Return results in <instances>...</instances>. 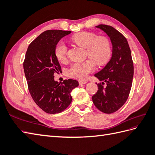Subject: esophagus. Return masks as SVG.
Returning a JSON list of instances; mask_svg holds the SVG:
<instances>
[{
  "mask_svg": "<svg viewBox=\"0 0 155 155\" xmlns=\"http://www.w3.org/2000/svg\"><path fill=\"white\" fill-rule=\"evenodd\" d=\"M87 83V81H78V83H79L80 85L84 84H86Z\"/></svg>",
  "mask_w": 155,
  "mask_h": 155,
  "instance_id": "34e87169",
  "label": "esophagus"
}]
</instances>
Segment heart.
Returning <instances> with one entry per match:
<instances>
[{"label": "heart", "mask_w": 155, "mask_h": 155, "mask_svg": "<svg viewBox=\"0 0 155 155\" xmlns=\"http://www.w3.org/2000/svg\"><path fill=\"white\" fill-rule=\"evenodd\" d=\"M72 41L86 48V55L98 65L104 64L110 57L111 46L107 37H98L96 33L91 32H81L72 36ZM54 52L58 61L63 62L67 60V47L64 41H60L58 42ZM91 60L88 59L72 64L68 69L67 74L78 79L86 78L94 68V63Z\"/></svg>", "instance_id": "b5f03b06"}]
</instances>
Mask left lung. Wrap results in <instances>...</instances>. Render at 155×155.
I'll return each instance as SVG.
<instances>
[{"mask_svg": "<svg viewBox=\"0 0 155 155\" xmlns=\"http://www.w3.org/2000/svg\"><path fill=\"white\" fill-rule=\"evenodd\" d=\"M95 27L110 38L113 51L110 60L94 77L101 81L92 100L98 110L106 114L117 111L127 101L132 87L134 74L131 51L127 38L111 26L100 25ZM105 83L106 86H103Z\"/></svg>", "mask_w": 155, "mask_h": 155, "instance_id": "left-lung-1", "label": "left lung"}]
</instances>
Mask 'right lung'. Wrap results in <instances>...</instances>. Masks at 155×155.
Returning a JSON list of instances; mask_svg holds the SVG:
<instances>
[{
	"label": "right lung",
	"instance_id": "1",
	"mask_svg": "<svg viewBox=\"0 0 155 155\" xmlns=\"http://www.w3.org/2000/svg\"><path fill=\"white\" fill-rule=\"evenodd\" d=\"M71 31L48 30L29 45L23 63L30 94L35 103L48 114L59 113L72 102L71 93L78 86L73 79L55 81L54 73L61 71L55 56L56 45Z\"/></svg>",
	"mask_w": 155,
	"mask_h": 155
}]
</instances>
